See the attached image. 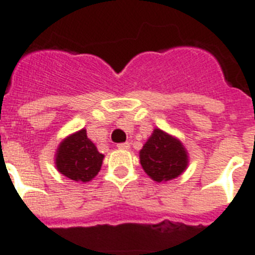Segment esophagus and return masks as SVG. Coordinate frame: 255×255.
<instances>
[{
	"instance_id": "esophagus-1",
	"label": "esophagus",
	"mask_w": 255,
	"mask_h": 255,
	"mask_svg": "<svg viewBox=\"0 0 255 255\" xmlns=\"http://www.w3.org/2000/svg\"><path fill=\"white\" fill-rule=\"evenodd\" d=\"M118 149L119 150H128V149H129V143H128V142L118 143Z\"/></svg>"
}]
</instances>
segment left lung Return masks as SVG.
I'll list each match as a JSON object with an SVG mask.
<instances>
[{
    "label": "left lung",
    "mask_w": 255,
    "mask_h": 255,
    "mask_svg": "<svg viewBox=\"0 0 255 255\" xmlns=\"http://www.w3.org/2000/svg\"><path fill=\"white\" fill-rule=\"evenodd\" d=\"M140 163L151 180L163 182L173 180L185 172L189 155L178 138L155 128L140 150Z\"/></svg>",
    "instance_id": "obj_1"
}]
</instances>
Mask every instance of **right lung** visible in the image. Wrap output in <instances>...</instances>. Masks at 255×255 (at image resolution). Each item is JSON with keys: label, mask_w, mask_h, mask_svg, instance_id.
I'll list each match as a JSON object with an SVG mask.
<instances>
[{"label": "right lung", "mask_w": 255, "mask_h": 255, "mask_svg": "<svg viewBox=\"0 0 255 255\" xmlns=\"http://www.w3.org/2000/svg\"><path fill=\"white\" fill-rule=\"evenodd\" d=\"M103 159L104 155L97 151L83 128L61 141L55 155V164L70 180L90 182L100 172Z\"/></svg>", "instance_id": "1"}]
</instances>
